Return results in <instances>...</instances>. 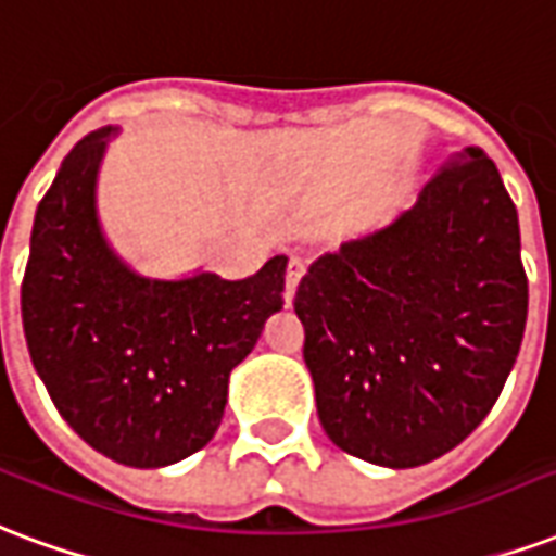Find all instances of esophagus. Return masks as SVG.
Returning <instances> with one entry per match:
<instances>
[{
	"label": "esophagus",
	"mask_w": 556,
	"mask_h": 556,
	"mask_svg": "<svg viewBox=\"0 0 556 556\" xmlns=\"http://www.w3.org/2000/svg\"><path fill=\"white\" fill-rule=\"evenodd\" d=\"M303 270H306V262L300 256L289 258V267H286V300L294 298V291H298V282L303 277Z\"/></svg>",
	"instance_id": "34e87169"
}]
</instances>
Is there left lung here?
I'll list each match as a JSON object with an SVG mask.
<instances>
[{
  "label": "left lung",
  "instance_id": "left-lung-1",
  "mask_svg": "<svg viewBox=\"0 0 556 556\" xmlns=\"http://www.w3.org/2000/svg\"><path fill=\"white\" fill-rule=\"evenodd\" d=\"M294 312L332 445L386 468L454 451L495 406L528 320L495 162L456 152L397 220L312 262Z\"/></svg>",
  "mask_w": 556,
  "mask_h": 556
}]
</instances>
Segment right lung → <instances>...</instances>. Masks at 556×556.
Segmentation results:
<instances>
[{
  "label": "right lung",
  "mask_w": 556,
  "mask_h": 556,
  "mask_svg": "<svg viewBox=\"0 0 556 556\" xmlns=\"http://www.w3.org/2000/svg\"><path fill=\"white\" fill-rule=\"evenodd\" d=\"M111 131L85 135L37 205L20 289L23 332L52 404L93 451L162 468L217 433L229 374L286 303L289 258L274 256L247 279L135 274L97 217Z\"/></svg>",
  "instance_id": "add662e5"
}]
</instances>
